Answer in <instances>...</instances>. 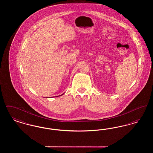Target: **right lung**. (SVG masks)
Returning a JSON list of instances; mask_svg holds the SVG:
<instances>
[{"mask_svg":"<svg viewBox=\"0 0 153 153\" xmlns=\"http://www.w3.org/2000/svg\"><path fill=\"white\" fill-rule=\"evenodd\" d=\"M61 95H60V96H61Z\"/></svg>","mask_w":153,"mask_h":153,"instance_id":"add662e5","label":"right lung"}]
</instances>
